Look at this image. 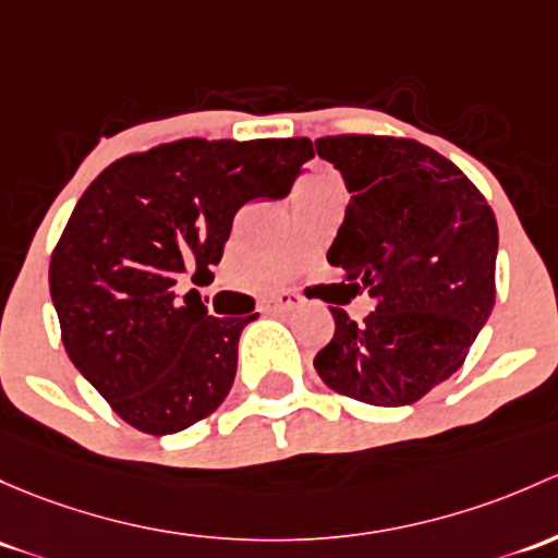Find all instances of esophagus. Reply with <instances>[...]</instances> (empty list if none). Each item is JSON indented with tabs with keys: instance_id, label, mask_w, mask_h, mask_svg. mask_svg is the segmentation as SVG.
I'll use <instances>...</instances> for the list:
<instances>
[{
	"instance_id": "esophagus-1",
	"label": "esophagus",
	"mask_w": 558,
	"mask_h": 558,
	"mask_svg": "<svg viewBox=\"0 0 558 558\" xmlns=\"http://www.w3.org/2000/svg\"><path fill=\"white\" fill-rule=\"evenodd\" d=\"M299 302H302V296H299L296 291H278V294L264 299V310H267V313H289V310H294Z\"/></svg>"
}]
</instances>
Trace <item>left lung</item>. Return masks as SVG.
Returning a JSON list of instances; mask_svg holds the SVG:
<instances>
[{
    "label": "left lung",
    "instance_id": "obj_1",
    "mask_svg": "<svg viewBox=\"0 0 558 558\" xmlns=\"http://www.w3.org/2000/svg\"><path fill=\"white\" fill-rule=\"evenodd\" d=\"M313 155L350 192L326 259L374 299L361 324L331 307L337 328L315 372L339 396L407 407L465 363L495 307V214L454 162L414 138L342 133L315 141Z\"/></svg>",
    "mask_w": 558,
    "mask_h": 558
}]
</instances>
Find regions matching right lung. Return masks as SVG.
Instances as JSON below:
<instances>
[{
    "label": "right lung",
    "mask_w": 558,
    "mask_h": 558,
    "mask_svg": "<svg viewBox=\"0 0 558 558\" xmlns=\"http://www.w3.org/2000/svg\"><path fill=\"white\" fill-rule=\"evenodd\" d=\"M313 157L307 138H179L96 175L50 256V296L74 366L117 417L149 436L221 407L245 318L208 315L181 272L214 278L234 214L283 197Z\"/></svg>",
    "instance_id": "add662e5"
}]
</instances>
